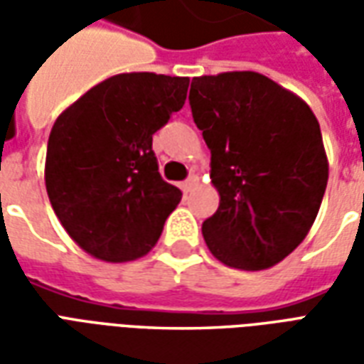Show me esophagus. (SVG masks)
Here are the masks:
<instances>
[{
  "label": "esophagus",
  "instance_id": "34e87169",
  "mask_svg": "<svg viewBox=\"0 0 364 364\" xmlns=\"http://www.w3.org/2000/svg\"><path fill=\"white\" fill-rule=\"evenodd\" d=\"M197 187H198V177L197 175H191L189 179L185 181V191H187V193H191V191H195Z\"/></svg>",
  "mask_w": 364,
  "mask_h": 364
}]
</instances>
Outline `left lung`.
Listing matches in <instances>:
<instances>
[{
  "instance_id": "8db88e82",
  "label": "left lung",
  "mask_w": 364,
  "mask_h": 364,
  "mask_svg": "<svg viewBox=\"0 0 364 364\" xmlns=\"http://www.w3.org/2000/svg\"><path fill=\"white\" fill-rule=\"evenodd\" d=\"M189 103L220 195L203 222L208 250L228 267H273L308 236L326 193L329 166L316 114L257 72L193 77Z\"/></svg>"
}]
</instances>
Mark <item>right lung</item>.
<instances>
[{
  "label": "right lung",
  "mask_w": 364,
  "mask_h": 364,
  "mask_svg": "<svg viewBox=\"0 0 364 364\" xmlns=\"http://www.w3.org/2000/svg\"><path fill=\"white\" fill-rule=\"evenodd\" d=\"M189 77L130 72L97 83L48 138L50 205L83 252L107 263L144 257L181 191L161 179L151 136L185 105Z\"/></svg>",
  "instance_id": "right-lung-1"
}]
</instances>
